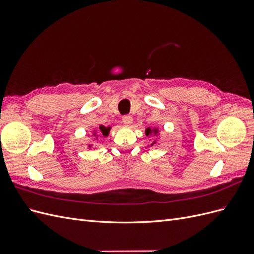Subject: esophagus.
<instances>
[{
	"mask_svg": "<svg viewBox=\"0 0 254 254\" xmlns=\"http://www.w3.org/2000/svg\"><path fill=\"white\" fill-rule=\"evenodd\" d=\"M122 120H123V123H124L125 125H130L132 123V117H131V115H124Z\"/></svg>",
	"mask_w": 254,
	"mask_h": 254,
	"instance_id": "1",
	"label": "esophagus"
}]
</instances>
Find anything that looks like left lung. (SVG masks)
<instances>
[{"instance_id": "1", "label": "left lung", "mask_w": 254, "mask_h": 254, "mask_svg": "<svg viewBox=\"0 0 254 254\" xmlns=\"http://www.w3.org/2000/svg\"><path fill=\"white\" fill-rule=\"evenodd\" d=\"M157 132H158V129H150L149 127L145 130V133H146V135H149V134H151V133H155V134H157ZM155 144V142H153L152 144H151V146Z\"/></svg>"}]
</instances>
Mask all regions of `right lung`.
I'll list each match as a JSON object with an SVG mask.
<instances>
[{
    "instance_id": "add662e5",
    "label": "right lung",
    "mask_w": 254,
    "mask_h": 254,
    "mask_svg": "<svg viewBox=\"0 0 254 254\" xmlns=\"http://www.w3.org/2000/svg\"><path fill=\"white\" fill-rule=\"evenodd\" d=\"M98 131H99V134H101V135L108 136L109 131H110V127H105V126L101 125V126H99V128H98ZM93 134L95 135V132Z\"/></svg>"
}]
</instances>
